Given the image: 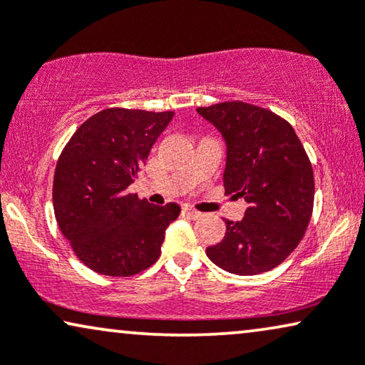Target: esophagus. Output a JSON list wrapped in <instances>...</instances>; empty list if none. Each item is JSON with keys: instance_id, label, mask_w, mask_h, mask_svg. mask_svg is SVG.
I'll return each instance as SVG.
<instances>
[{"instance_id": "1", "label": "esophagus", "mask_w": 365, "mask_h": 365, "mask_svg": "<svg viewBox=\"0 0 365 365\" xmlns=\"http://www.w3.org/2000/svg\"><path fill=\"white\" fill-rule=\"evenodd\" d=\"M184 212H186V215H187L189 217H192V220H197V217H201V216H202L200 211L192 210V207H189V206L184 207Z\"/></svg>"}]
</instances>
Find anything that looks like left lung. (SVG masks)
<instances>
[{
  "mask_svg": "<svg viewBox=\"0 0 365 365\" xmlns=\"http://www.w3.org/2000/svg\"><path fill=\"white\" fill-rule=\"evenodd\" d=\"M196 112L225 139L226 194L248 202L243 220L225 221V238L207 246V258L235 275L268 272L309 226L315 194L309 155L293 127L267 108L221 102Z\"/></svg>",
  "mask_w": 365,
  "mask_h": 365,
  "instance_id": "obj_1",
  "label": "left lung"
}]
</instances>
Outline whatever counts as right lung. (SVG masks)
I'll list each match as a JSON object with an SVG mask.
<instances>
[{"mask_svg":"<svg viewBox=\"0 0 365 365\" xmlns=\"http://www.w3.org/2000/svg\"><path fill=\"white\" fill-rule=\"evenodd\" d=\"M174 112L106 108L61 150L53 178L56 223L85 267L130 277L158 262L176 202L150 205L127 192Z\"/></svg>","mask_w":365,"mask_h":365,"instance_id":"obj_1","label":"right lung"}]
</instances>
